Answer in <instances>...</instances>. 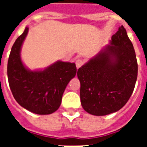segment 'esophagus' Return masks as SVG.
<instances>
[{
	"label": "esophagus",
	"instance_id": "obj_1",
	"mask_svg": "<svg viewBox=\"0 0 147 147\" xmlns=\"http://www.w3.org/2000/svg\"><path fill=\"white\" fill-rule=\"evenodd\" d=\"M83 64H84V62H83L82 59H78L76 60V67H77V69H78V68H80V67L82 66Z\"/></svg>",
	"mask_w": 147,
	"mask_h": 147
}]
</instances>
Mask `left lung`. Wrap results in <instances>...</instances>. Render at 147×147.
Returning <instances> with one entry per match:
<instances>
[{
  "label": "left lung",
  "mask_w": 147,
  "mask_h": 147,
  "mask_svg": "<svg viewBox=\"0 0 147 147\" xmlns=\"http://www.w3.org/2000/svg\"><path fill=\"white\" fill-rule=\"evenodd\" d=\"M137 71L134 46L121 26L112 36L111 43L78 69L84 110L104 116L121 109L134 92Z\"/></svg>",
  "instance_id": "8db88e82"
}]
</instances>
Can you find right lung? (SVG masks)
<instances>
[{"instance_id":"obj_1","label":"right lung","mask_w":147,"mask_h":147,"mask_svg":"<svg viewBox=\"0 0 147 147\" xmlns=\"http://www.w3.org/2000/svg\"><path fill=\"white\" fill-rule=\"evenodd\" d=\"M28 27L12 47L7 62L10 88L17 102L37 114H50L59 107L68 83L76 75L75 63L58 61L43 71H30L20 59Z\"/></svg>"}]
</instances>
